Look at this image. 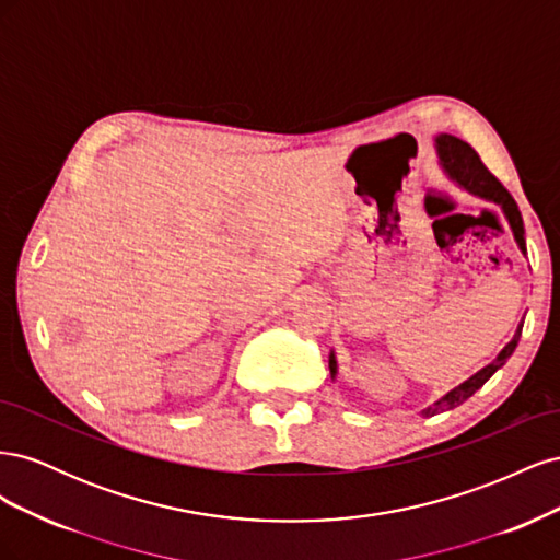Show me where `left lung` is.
Masks as SVG:
<instances>
[{"instance_id": "1", "label": "left lung", "mask_w": 560, "mask_h": 560, "mask_svg": "<svg viewBox=\"0 0 560 560\" xmlns=\"http://www.w3.org/2000/svg\"><path fill=\"white\" fill-rule=\"evenodd\" d=\"M436 151H439V161H442L446 175L460 186V189L479 196L483 200H490V202H498V206L502 208L504 217L510 219V226L514 231V238L521 247V252L525 254V229H523V219H521V212H518V206L516 200L512 198V194L504 189V186L500 184V179L488 171V167L483 165V161L479 159L477 151H474L467 142H463L460 138H453V135H439L436 138ZM521 329H523V322L516 327V334L510 343H506L498 358L486 364L481 371H477L471 378H467L465 383H460L457 387H453L451 393H446L442 399L434 401L432 406H428V409H422L420 413L430 418V416H436L442 411H451L455 409V406H460L465 399H469L474 393H477L479 387H483V383L495 374V371L512 358V352L516 350L518 346V338H521ZM329 371H331V378H336V358L334 352L329 354Z\"/></svg>"}]
</instances>
